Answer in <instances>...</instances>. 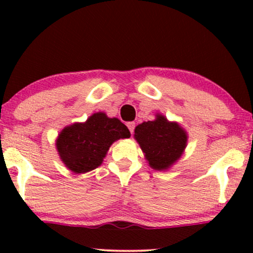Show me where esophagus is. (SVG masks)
Segmentation results:
<instances>
[{
  "mask_svg": "<svg viewBox=\"0 0 253 253\" xmlns=\"http://www.w3.org/2000/svg\"><path fill=\"white\" fill-rule=\"evenodd\" d=\"M127 127H128L129 132L133 134V132H134V128H135V124L134 123H127Z\"/></svg>",
  "mask_w": 253,
  "mask_h": 253,
  "instance_id": "34e87169",
  "label": "esophagus"
}]
</instances>
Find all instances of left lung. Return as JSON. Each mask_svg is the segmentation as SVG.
<instances>
[{
  "label": "left lung",
  "mask_w": 253,
  "mask_h": 253,
  "mask_svg": "<svg viewBox=\"0 0 253 253\" xmlns=\"http://www.w3.org/2000/svg\"><path fill=\"white\" fill-rule=\"evenodd\" d=\"M136 139L151 168L167 170L182 155L187 146V134L178 124L169 123L163 115L135 127Z\"/></svg>",
  "instance_id": "left-lung-1"
}]
</instances>
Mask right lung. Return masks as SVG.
<instances>
[{
    "instance_id": "right-lung-1",
    "label": "right lung",
    "mask_w": 253,
    "mask_h": 253,
    "mask_svg": "<svg viewBox=\"0 0 253 253\" xmlns=\"http://www.w3.org/2000/svg\"><path fill=\"white\" fill-rule=\"evenodd\" d=\"M129 136L128 128L119 119L96 113L86 123L65 127L57 139V150L69 169L84 173L101 165L115 140Z\"/></svg>"
}]
</instances>
